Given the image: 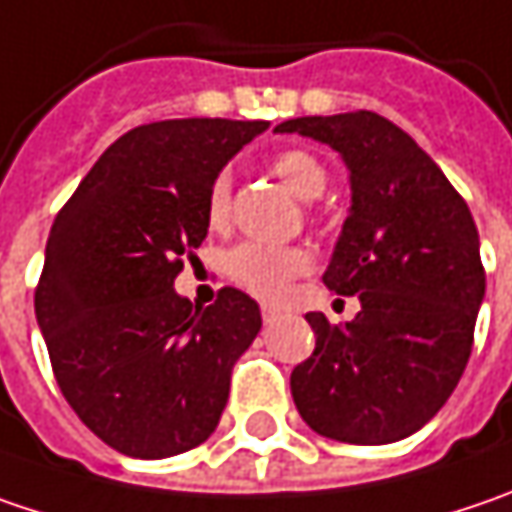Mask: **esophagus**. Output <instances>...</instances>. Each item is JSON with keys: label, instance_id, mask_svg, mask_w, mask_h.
I'll return each instance as SVG.
<instances>
[{"label": "esophagus", "instance_id": "1", "mask_svg": "<svg viewBox=\"0 0 512 512\" xmlns=\"http://www.w3.org/2000/svg\"><path fill=\"white\" fill-rule=\"evenodd\" d=\"M260 316H263V321L269 324V321L278 316V313H275V307H260Z\"/></svg>", "mask_w": 512, "mask_h": 512}]
</instances>
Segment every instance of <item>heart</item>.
<instances>
[{
    "instance_id": "obj_1",
    "label": "heart",
    "mask_w": 512,
    "mask_h": 512,
    "mask_svg": "<svg viewBox=\"0 0 512 512\" xmlns=\"http://www.w3.org/2000/svg\"><path fill=\"white\" fill-rule=\"evenodd\" d=\"M272 170L286 188L301 199H316L327 188V167L310 150L289 147L272 156ZM234 205L231 170H220L205 191V217L214 228L228 226ZM226 275L246 292L263 301L284 298L295 278L313 269V257L298 246H269V243H240L226 255Z\"/></svg>"
}]
</instances>
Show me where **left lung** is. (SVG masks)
<instances>
[{
	"label": "left lung",
	"instance_id": "8db88e82",
	"mask_svg": "<svg viewBox=\"0 0 512 512\" xmlns=\"http://www.w3.org/2000/svg\"><path fill=\"white\" fill-rule=\"evenodd\" d=\"M275 130L342 153L353 205L324 286L362 301L345 327L307 313L316 350L289 376L292 400L330 440H403L443 408L472 353L484 301L475 220L417 141L376 112L292 118Z\"/></svg>",
	"mask_w": 512,
	"mask_h": 512
}]
</instances>
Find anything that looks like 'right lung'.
Masks as SVG:
<instances>
[{
	"instance_id": "1",
	"label": "right lung",
	"mask_w": 512,
	"mask_h": 512,
	"mask_svg": "<svg viewBox=\"0 0 512 512\" xmlns=\"http://www.w3.org/2000/svg\"><path fill=\"white\" fill-rule=\"evenodd\" d=\"M266 121L173 118L124 133L48 234L34 313L75 414L130 458L188 452L217 429L260 310L223 286L211 307L173 292L208 234L205 191Z\"/></svg>"
}]
</instances>
